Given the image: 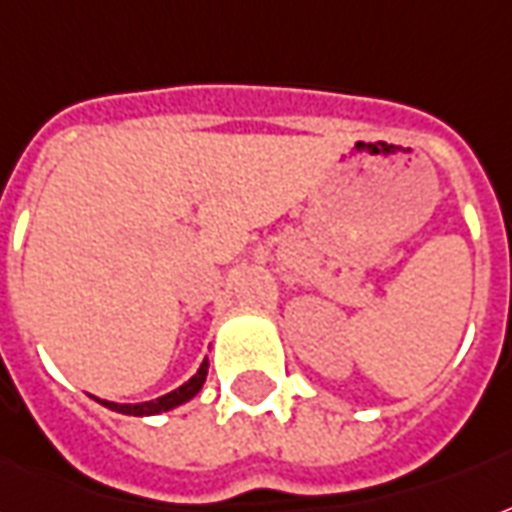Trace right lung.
Returning a JSON list of instances; mask_svg holds the SVG:
<instances>
[{
  "mask_svg": "<svg viewBox=\"0 0 512 512\" xmlns=\"http://www.w3.org/2000/svg\"><path fill=\"white\" fill-rule=\"evenodd\" d=\"M206 370H209V362L204 360V365L198 368L187 384H182L179 389L169 392V395L158 397V400H150V403H136V405H117V403H107V400H99L101 405H107L109 411H117V413H126V416H152V413H163V411H171V408H177V405L187 403L190 397H195L201 392V386L206 381Z\"/></svg>",
  "mask_w": 512,
  "mask_h": 512,
  "instance_id": "right-lung-1",
  "label": "right lung"
}]
</instances>
